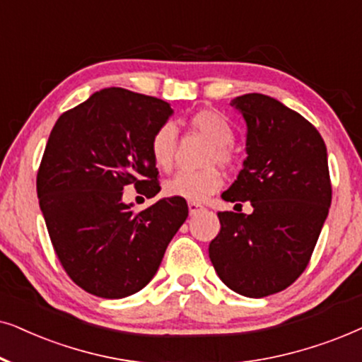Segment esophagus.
I'll return each instance as SVG.
<instances>
[{
	"label": "esophagus",
	"mask_w": 362,
	"mask_h": 362,
	"mask_svg": "<svg viewBox=\"0 0 362 362\" xmlns=\"http://www.w3.org/2000/svg\"><path fill=\"white\" fill-rule=\"evenodd\" d=\"M202 210H205L204 205L197 204V202H189V211H190V215H197V214H199V211H202Z\"/></svg>",
	"instance_id": "obj_1"
}]
</instances>
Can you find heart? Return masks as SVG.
Returning a JSON list of instances; mask_svg holds the SVG:
<instances>
[{
	"label": "heart",
	"mask_w": 362,
	"mask_h": 362,
	"mask_svg": "<svg viewBox=\"0 0 362 362\" xmlns=\"http://www.w3.org/2000/svg\"><path fill=\"white\" fill-rule=\"evenodd\" d=\"M192 132L200 134L210 142L202 165L197 172H180L163 184V194L189 202H204L223 187V175L215 165L225 170H233L238 165V153L235 151V132L228 120L218 110L200 109L187 120ZM177 152V129L165 122L153 131L148 141V153L160 172H168L173 167Z\"/></svg>",
	"instance_id": "obj_1"
}]
</instances>
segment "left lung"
I'll use <instances>...</instances> for the list:
<instances>
[{
    "instance_id": "1",
    "label": "left lung",
    "mask_w": 362,
    "mask_h": 362,
    "mask_svg": "<svg viewBox=\"0 0 362 362\" xmlns=\"http://www.w3.org/2000/svg\"><path fill=\"white\" fill-rule=\"evenodd\" d=\"M230 105L247 120L248 157L221 197L240 206L250 200L253 214L218 211L209 255L226 286L263 298L286 290L310 263L331 205L327 153L315 125L269 95Z\"/></svg>"
}]
</instances>
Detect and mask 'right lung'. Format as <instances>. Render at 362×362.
I'll return each mask as SVG.
<instances>
[{
    "instance_id": "obj_1",
    "label": "right lung",
    "mask_w": 362,
    "mask_h": 362,
    "mask_svg": "<svg viewBox=\"0 0 362 362\" xmlns=\"http://www.w3.org/2000/svg\"><path fill=\"white\" fill-rule=\"evenodd\" d=\"M172 109L165 100L105 88L61 114L36 177L52 248L72 281L107 300L141 291L189 216L184 199H160L142 211L122 202L134 185L160 192L148 141Z\"/></svg>"
}]
</instances>
